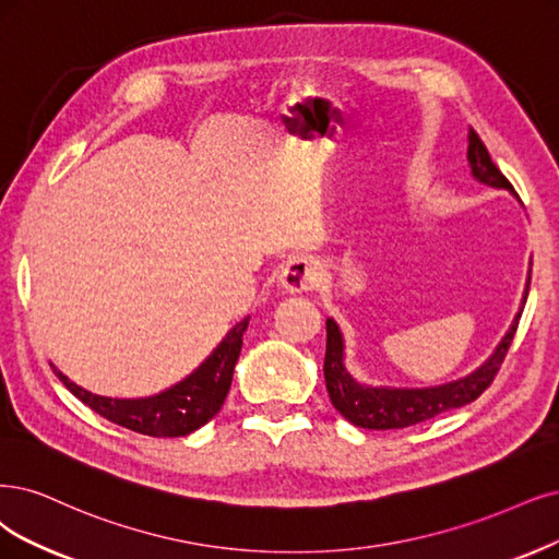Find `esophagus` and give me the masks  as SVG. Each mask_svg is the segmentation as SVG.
<instances>
[{"instance_id": "1", "label": "esophagus", "mask_w": 559, "mask_h": 559, "mask_svg": "<svg viewBox=\"0 0 559 559\" xmlns=\"http://www.w3.org/2000/svg\"><path fill=\"white\" fill-rule=\"evenodd\" d=\"M318 276H320L318 264L311 258H295L283 266L278 283L285 293L301 295V293L313 290L318 285Z\"/></svg>"}]
</instances>
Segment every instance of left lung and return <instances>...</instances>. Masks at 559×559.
I'll return each mask as SVG.
<instances>
[{
	"instance_id": "8db88e82",
	"label": "left lung",
	"mask_w": 559,
	"mask_h": 559,
	"mask_svg": "<svg viewBox=\"0 0 559 559\" xmlns=\"http://www.w3.org/2000/svg\"><path fill=\"white\" fill-rule=\"evenodd\" d=\"M467 163L469 175L490 189L509 191L515 200L519 193L513 191L509 179L498 170V165L492 163L486 144L479 140V135L469 129L467 133ZM532 272V269H530ZM530 295V274L525 281V293L519 313H515L509 332L502 336L498 347L492 349V355L472 373L451 380L436 386H376L359 382L347 370L345 364V338L341 326L334 318H326V355H324V382L332 405L341 412V415L359 428L370 430H391V428H407L421 421H428L432 417L442 415V412L463 407L472 401H477L492 378L498 376V370L507 357V349L513 341L515 329H519V320L523 316V308Z\"/></svg>"
}]
</instances>
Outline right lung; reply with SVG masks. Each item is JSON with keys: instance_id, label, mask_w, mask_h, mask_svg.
<instances>
[{"instance_id": "1", "label": "right lung", "mask_w": 559, "mask_h": 559, "mask_svg": "<svg viewBox=\"0 0 559 559\" xmlns=\"http://www.w3.org/2000/svg\"><path fill=\"white\" fill-rule=\"evenodd\" d=\"M248 320L251 318L237 322L214 347V353L191 376H186L181 382L147 399H110L92 394L85 386L71 382L59 368H55L52 364L50 366L61 384L75 399H80L108 421L142 432V436L181 438L218 415L233 384L235 364L241 353V336L246 332Z\"/></svg>"}]
</instances>
